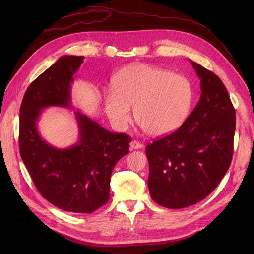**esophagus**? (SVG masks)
I'll list each match as a JSON object with an SVG mask.
<instances>
[{"label": "esophagus", "mask_w": 254, "mask_h": 254, "mask_svg": "<svg viewBox=\"0 0 254 254\" xmlns=\"http://www.w3.org/2000/svg\"><path fill=\"white\" fill-rule=\"evenodd\" d=\"M143 147V144H141L139 141L136 140H132L130 142V149H139Z\"/></svg>", "instance_id": "obj_1"}]
</instances>
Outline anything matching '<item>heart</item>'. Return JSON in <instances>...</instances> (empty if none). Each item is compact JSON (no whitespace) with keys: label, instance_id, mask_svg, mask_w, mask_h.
Listing matches in <instances>:
<instances>
[{"label":"heart","instance_id":"obj_1","mask_svg":"<svg viewBox=\"0 0 254 254\" xmlns=\"http://www.w3.org/2000/svg\"><path fill=\"white\" fill-rule=\"evenodd\" d=\"M113 90L105 95V111L112 124L124 129L131 121L130 108L146 133L170 134L189 118L193 87L182 75L149 64H134L121 71Z\"/></svg>","mask_w":254,"mask_h":254}]
</instances>
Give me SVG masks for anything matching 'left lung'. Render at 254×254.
<instances>
[{
    "instance_id": "left-lung-1",
    "label": "left lung",
    "mask_w": 254,
    "mask_h": 254,
    "mask_svg": "<svg viewBox=\"0 0 254 254\" xmlns=\"http://www.w3.org/2000/svg\"><path fill=\"white\" fill-rule=\"evenodd\" d=\"M190 63L201 79L200 99L180 128L146 146L150 196L168 209L210 195L233 156L235 109L228 91L216 74Z\"/></svg>"
}]
</instances>
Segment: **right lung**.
<instances>
[{
  "mask_svg": "<svg viewBox=\"0 0 254 254\" xmlns=\"http://www.w3.org/2000/svg\"><path fill=\"white\" fill-rule=\"evenodd\" d=\"M83 56L60 57L27 88L20 108V155L37 190L49 202L73 213H92L109 200L110 177L118 161L129 152L131 137L99 126L75 112L79 141L59 149L37 130L47 107H70L73 75Z\"/></svg>",
  "mask_w": 254,
  "mask_h": 254,
  "instance_id": "obj_1",
  "label": "right lung"
}]
</instances>
